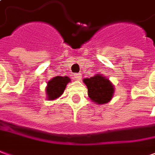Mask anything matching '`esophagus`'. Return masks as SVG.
Wrapping results in <instances>:
<instances>
[{
	"instance_id": "34e87169",
	"label": "esophagus",
	"mask_w": 155,
	"mask_h": 155,
	"mask_svg": "<svg viewBox=\"0 0 155 155\" xmlns=\"http://www.w3.org/2000/svg\"><path fill=\"white\" fill-rule=\"evenodd\" d=\"M81 79V74H74V80L80 81Z\"/></svg>"
}]
</instances>
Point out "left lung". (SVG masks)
<instances>
[{"label":"left lung","instance_id":"8db88e82","mask_svg":"<svg viewBox=\"0 0 155 155\" xmlns=\"http://www.w3.org/2000/svg\"><path fill=\"white\" fill-rule=\"evenodd\" d=\"M88 89V96L96 104H104L108 103L113 97L114 92L113 84L102 74H95L93 77L83 80Z\"/></svg>","mask_w":155,"mask_h":155}]
</instances>
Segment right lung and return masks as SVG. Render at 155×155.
<instances>
[{
    "label": "right lung",
    "mask_w": 155,
    "mask_h": 155,
    "mask_svg": "<svg viewBox=\"0 0 155 155\" xmlns=\"http://www.w3.org/2000/svg\"><path fill=\"white\" fill-rule=\"evenodd\" d=\"M70 82L68 76H56L47 83V95L48 100H54L64 93L67 84Z\"/></svg>",
    "instance_id": "obj_1"
}]
</instances>
